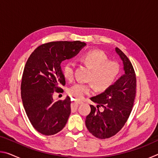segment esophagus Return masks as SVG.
<instances>
[{
  "label": "esophagus",
  "instance_id": "obj_1",
  "mask_svg": "<svg viewBox=\"0 0 158 158\" xmlns=\"http://www.w3.org/2000/svg\"><path fill=\"white\" fill-rule=\"evenodd\" d=\"M74 102H76L77 104H79V105H80V104H83L84 102H83L82 101H80V100H76Z\"/></svg>",
  "mask_w": 158,
  "mask_h": 158
}]
</instances>
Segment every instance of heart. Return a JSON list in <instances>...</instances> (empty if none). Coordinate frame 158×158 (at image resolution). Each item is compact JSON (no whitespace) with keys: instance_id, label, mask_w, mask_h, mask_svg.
Wrapping results in <instances>:
<instances>
[{"instance_id":"obj_1","label":"heart","mask_w":158,"mask_h":158,"mask_svg":"<svg viewBox=\"0 0 158 158\" xmlns=\"http://www.w3.org/2000/svg\"><path fill=\"white\" fill-rule=\"evenodd\" d=\"M79 60L91 69L89 84L77 83L68 89L69 95L77 100H81L85 95L91 93L95 85L98 90L104 91L113 85L120 73V65L116 61L108 60V57L100 50L87 51L79 56ZM63 74L66 79L73 80L74 77V64L66 62L63 67Z\"/></svg>"}]
</instances>
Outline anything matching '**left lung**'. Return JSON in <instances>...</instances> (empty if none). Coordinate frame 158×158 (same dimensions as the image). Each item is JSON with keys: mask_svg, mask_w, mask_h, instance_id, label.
Segmentation results:
<instances>
[{"mask_svg": "<svg viewBox=\"0 0 158 158\" xmlns=\"http://www.w3.org/2000/svg\"><path fill=\"white\" fill-rule=\"evenodd\" d=\"M116 52L123 63L125 74L101 94L90 98L97 107L90 105L85 125L95 137L105 139L113 137L124 126L132 110L136 96L137 78L135 69L126 55L118 48ZM104 108L100 112L98 108Z\"/></svg>", "mask_w": 158, "mask_h": 158, "instance_id": "obj_1", "label": "left lung"}]
</instances>
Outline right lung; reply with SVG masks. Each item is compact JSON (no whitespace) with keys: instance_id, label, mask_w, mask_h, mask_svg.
<instances>
[{"instance_id":"obj_1","label":"right lung","mask_w":158,"mask_h":158,"mask_svg":"<svg viewBox=\"0 0 158 158\" xmlns=\"http://www.w3.org/2000/svg\"><path fill=\"white\" fill-rule=\"evenodd\" d=\"M80 41H58L37 47L26 62L21 79V95L31 123L37 132L53 135L63 130L71 113L69 96L54 101V92L65 85L60 63L74 57L85 46Z\"/></svg>"}]
</instances>
